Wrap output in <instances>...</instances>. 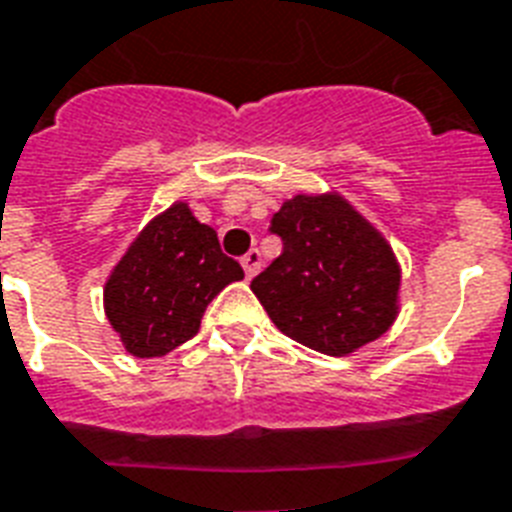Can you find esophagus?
I'll list each match as a JSON object with an SVG mask.
<instances>
[{"mask_svg":"<svg viewBox=\"0 0 512 512\" xmlns=\"http://www.w3.org/2000/svg\"><path fill=\"white\" fill-rule=\"evenodd\" d=\"M240 264H243L245 269V277H253L261 269V253L256 251V248H251V251L245 253L243 259H240Z\"/></svg>","mask_w":512,"mask_h":512,"instance_id":"obj_1","label":"esophagus"}]
</instances>
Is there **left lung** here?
Returning a JSON list of instances; mask_svg holds the SVG:
<instances>
[{"mask_svg":"<svg viewBox=\"0 0 512 512\" xmlns=\"http://www.w3.org/2000/svg\"><path fill=\"white\" fill-rule=\"evenodd\" d=\"M283 253L251 291L280 331L344 358L398 318L400 264L390 243L339 192L293 194L272 216Z\"/></svg>","mask_w":512,"mask_h":512,"instance_id":"1","label":"left lung"}]
</instances>
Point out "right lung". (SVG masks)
Segmentation results:
<instances>
[{"instance_id":"add662e5","label":"right lung","mask_w":512,"mask_h":512,"mask_svg":"<svg viewBox=\"0 0 512 512\" xmlns=\"http://www.w3.org/2000/svg\"><path fill=\"white\" fill-rule=\"evenodd\" d=\"M243 267L221 253L216 229L178 200L146 224L104 285V312L122 347L162 358L200 331L202 312Z\"/></svg>"}]
</instances>
